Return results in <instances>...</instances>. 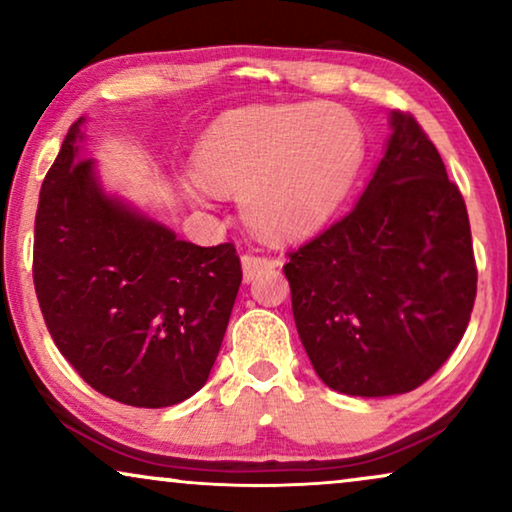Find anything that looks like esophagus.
I'll list each match as a JSON object with an SVG mask.
<instances>
[{"instance_id":"34e87169","label":"esophagus","mask_w":512,"mask_h":512,"mask_svg":"<svg viewBox=\"0 0 512 512\" xmlns=\"http://www.w3.org/2000/svg\"><path fill=\"white\" fill-rule=\"evenodd\" d=\"M277 265V261L275 258H270V256H263V254H258V251H249V254H244L242 256V272H244V282H251V279H254L258 272H263V270H270V268H275Z\"/></svg>"}]
</instances>
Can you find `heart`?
<instances>
[{"instance_id":"obj_1","label":"heart","mask_w":512,"mask_h":512,"mask_svg":"<svg viewBox=\"0 0 512 512\" xmlns=\"http://www.w3.org/2000/svg\"><path fill=\"white\" fill-rule=\"evenodd\" d=\"M361 130L345 109L261 107L223 114L202 137L198 170L214 191H241L244 219L275 240L331 219L361 163Z\"/></svg>"}]
</instances>
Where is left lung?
Instances as JSON below:
<instances>
[{
	"instance_id": "left-lung-1",
	"label": "left lung",
	"mask_w": 512,
	"mask_h": 512,
	"mask_svg": "<svg viewBox=\"0 0 512 512\" xmlns=\"http://www.w3.org/2000/svg\"><path fill=\"white\" fill-rule=\"evenodd\" d=\"M352 212L296 251L284 275L314 370L349 396L424 384L464 338L478 268L459 186L408 111Z\"/></svg>"
}]
</instances>
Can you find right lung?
Instances as JSON below:
<instances>
[{
	"label": "right lung",
	"mask_w": 512,
	"mask_h": 512,
	"mask_svg": "<svg viewBox=\"0 0 512 512\" xmlns=\"http://www.w3.org/2000/svg\"><path fill=\"white\" fill-rule=\"evenodd\" d=\"M72 123L39 193L32 277L55 347L100 394L167 408L207 382L242 282L233 242L198 247L107 198Z\"/></svg>",
	"instance_id": "obj_1"
}]
</instances>
